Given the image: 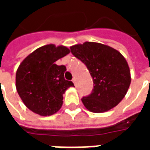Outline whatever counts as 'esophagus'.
I'll return each instance as SVG.
<instances>
[{
  "label": "esophagus",
  "mask_w": 150,
  "mask_h": 150,
  "mask_svg": "<svg viewBox=\"0 0 150 150\" xmlns=\"http://www.w3.org/2000/svg\"><path fill=\"white\" fill-rule=\"evenodd\" d=\"M72 81H73V83H75V86H76V79H75V77H74V78L72 79Z\"/></svg>",
  "instance_id": "obj_1"
}]
</instances>
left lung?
<instances>
[{"label": "left lung", "mask_w": 150, "mask_h": 150, "mask_svg": "<svg viewBox=\"0 0 150 150\" xmlns=\"http://www.w3.org/2000/svg\"><path fill=\"white\" fill-rule=\"evenodd\" d=\"M71 52L83 62L93 80L91 94L82 102L92 112H104L119 104L131 83L130 71L123 55L101 43L86 42L71 46Z\"/></svg>", "instance_id": "left-lung-1"}]
</instances>
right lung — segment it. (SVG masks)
<instances>
[{"instance_id": "right-lung-1", "label": "right lung", "mask_w": 150, "mask_h": 150, "mask_svg": "<svg viewBox=\"0 0 150 150\" xmlns=\"http://www.w3.org/2000/svg\"><path fill=\"white\" fill-rule=\"evenodd\" d=\"M70 53L65 46L46 45L22 61L16 73V88L25 105L41 116H50L62 107V95L71 81L64 79L67 68L54 63Z\"/></svg>"}]
</instances>
